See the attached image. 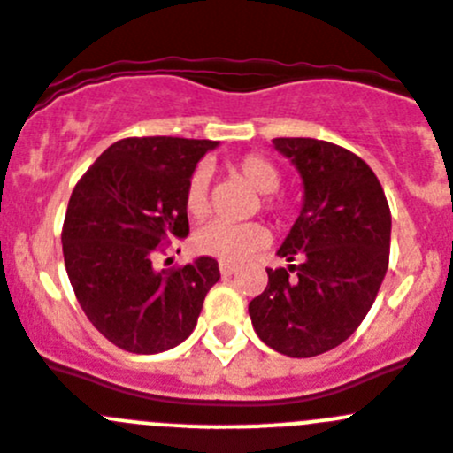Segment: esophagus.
Returning <instances> with one entry per match:
<instances>
[{"label": "esophagus", "mask_w": 453, "mask_h": 453, "mask_svg": "<svg viewBox=\"0 0 453 453\" xmlns=\"http://www.w3.org/2000/svg\"><path fill=\"white\" fill-rule=\"evenodd\" d=\"M234 272H238V265L229 261H219V274L222 276H231Z\"/></svg>", "instance_id": "esophagus-1"}]
</instances>
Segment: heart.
Masks as SVG:
<instances>
[{
    "instance_id": "obj_1",
    "label": "heart",
    "mask_w": 453,
    "mask_h": 453,
    "mask_svg": "<svg viewBox=\"0 0 453 453\" xmlns=\"http://www.w3.org/2000/svg\"><path fill=\"white\" fill-rule=\"evenodd\" d=\"M234 170L254 190L263 192L261 203L267 213H283L286 206L281 202H276L274 195H272L281 186V172H279L274 163L267 161L265 156L247 154L234 163ZM208 186H211V170L206 165L195 167L186 186V211L192 218H203L208 213ZM192 245L203 256H213V258H219V261L238 263L267 245V231L256 222L235 224L215 219V222L203 224L202 229L195 234Z\"/></svg>"
}]
</instances>
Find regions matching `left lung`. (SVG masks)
<instances>
[{"label":"left lung","mask_w":453,"mask_h":453,"mask_svg":"<svg viewBox=\"0 0 453 453\" xmlns=\"http://www.w3.org/2000/svg\"><path fill=\"white\" fill-rule=\"evenodd\" d=\"M272 145L297 167L303 203L276 251L290 265L267 270L250 318L267 347L311 358L342 345L374 303L390 258V208L354 151L315 138H274Z\"/></svg>","instance_id":"left-lung-1"}]
</instances>
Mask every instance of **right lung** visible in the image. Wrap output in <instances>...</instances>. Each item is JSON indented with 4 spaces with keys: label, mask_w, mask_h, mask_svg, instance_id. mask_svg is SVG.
<instances>
[{
    "label": "right lung",
    "mask_w": 453,
    "mask_h": 453,
    "mask_svg": "<svg viewBox=\"0 0 453 453\" xmlns=\"http://www.w3.org/2000/svg\"><path fill=\"white\" fill-rule=\"evenodd\" d=\"M215 140L124 138L88 167L63 222V258L92 326L131 354L181 345L218 283L215 258L156 270L163 242L188 235L186 186Z\"/></svg>",
    "instance_id": "obj_1"
}]
</instances>
